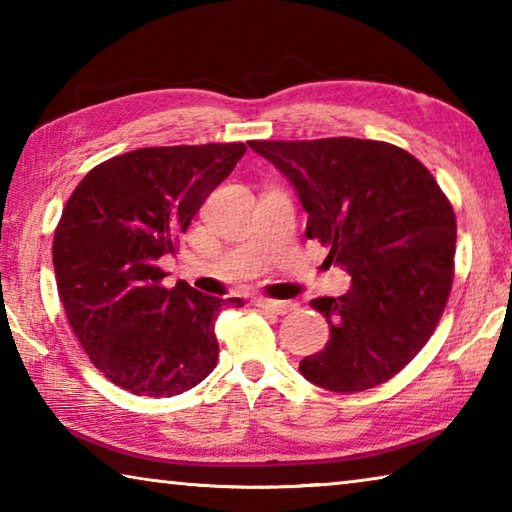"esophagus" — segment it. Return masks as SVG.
<instances>
[{"instance_id":"esophagus-1","label":"esophagus","mask_w":512,"mask_h":512,"mask_svg":"<svg viewBox=\"0 0 512 512\" xmlns=\"http://www.w3.org/2000/svg\"><path fill=\"white\" fill-rule=\"evenodd\" d=\"M255 305L262 311H271V314H277V316L289 314V311L298 307L296 302H291V300H268V298H257Z\"/></svg>"}]
</instances>
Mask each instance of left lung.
Instances as JSON below:
<instances>
[{
	"label": "left lung",
	"mask_w": 512,
	"mask_h": 512,
	"mask_svg": "<svg viewBox=\"0 0 512 512\" xmlns=\"http://www.w3.org/2000/svg\"><path fill=\"white\" fill-rule=\"evenodd\" d=\"M296 189L307 237L350 273L339 298L309 305L329 341L300 375L334 393L384 384L418 354L452 291L456 216L420 160L393 144L354 137L248 142Z\"/></svg>",
	"instance_id": "1"
}]
</instances>
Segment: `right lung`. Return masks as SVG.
I'll return each instance as SVG.
<instances>
[{
	"mask_svg": "<svg viewBox=\"0 0 512 512\" xmlns=\"http://www.w3.org/2000/svg\"><path fill=\"white\" fill-rule=\"evenodd\" d=\"M244 144L149 146L94 167L54 235L58 293L94 366L135 395L171 397L210 375L214 320L241 298L164 289V255L244 158Z\"/></svg>",
	"mask_w": 512,
	"mask_h": 512,
	"instance_id": "obj_1",
	"label": "right lung"
}]
</instances>
